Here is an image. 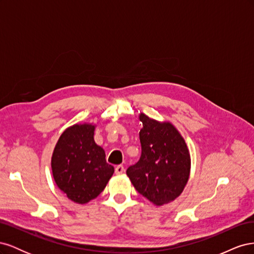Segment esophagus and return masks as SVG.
I'll return each mask as SVG.
<instances>
[{
	"label": "esophagus",
	"mask_w": 254,
	"mask_h": 254,
	"mask_svg": "<svg viewBox=\"0 0 254 254\" xmlns=\"http://www.w3.org/2000/svg\"><path fill=\"white\" fill-rule=\"evenodd\" d=\"M124 172H125V168L123 165H118L117 167H115V174L117 175H122Z\"/></svg>",
	"instance_id": "esophagus-1"
}]
</instances>
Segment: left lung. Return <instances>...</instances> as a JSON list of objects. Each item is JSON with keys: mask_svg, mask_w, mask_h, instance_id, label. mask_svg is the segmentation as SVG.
I'll use <instances>...</instances> for the list:
<instances>
[{"mask_svg": "<svg viewBox=\"0 0 254 254\" xmlns=\"http://www.w3.org/2000/svg\"><path fill=\"white\" fill-rule=\"evenodd\" d=\"M140 142L142 155L126 174L134 189L156 205L174 201L186 188L190 174V155L186 140L171 122L153 120L144 113Z\"/></svg>", "mask_w": 254, "mask_h": 254, "instance_id": "obj_1", "label": "left lung"}]
</instances>
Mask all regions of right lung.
Here are the masks:
<instances>
[{
  "mask_svg": "<svg viewBox=\"0 0 254 254\" xmlns=\"http://www.w3.org/2000/svg\"><path fill=\"white\" fill-rule=\"evenodd\" d=\"M95 128L93 123L67 127L52 155V173L57 187L78 204L96 198L114 173V167L106 162L104 148L94 141Z\"/></svg>",
  "mask_w": 254,
  "mask_h": 254,
  "instance_id": "obj_1",
  "label": "right lung"
}]
</instances>
